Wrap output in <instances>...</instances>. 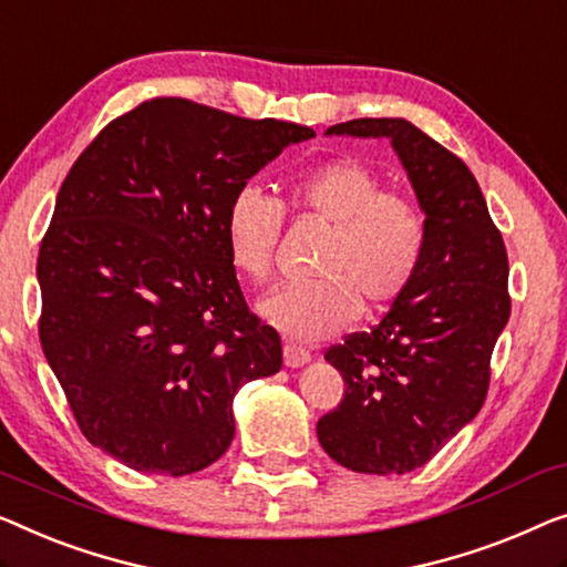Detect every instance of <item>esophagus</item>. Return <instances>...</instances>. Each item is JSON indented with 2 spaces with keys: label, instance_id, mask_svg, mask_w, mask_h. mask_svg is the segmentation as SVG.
<instances>
[{
  "label": "esophagus",
  "instance_id": "obj_1",
  "mask_svg": "<svg viewBox=\"0 0 567 567\" xmlns=\"http://www.w3.org/2000/svg\"><path fill=\"white\" fill-rule=\"evenodd\" d=\"M309 360H311V352L303 348V344H297V342L284 344V363L289 368H299L303 363H309Z\"/></svg>",
  "mask_w": 567,
  "mask_h": 567
}]
</instances>
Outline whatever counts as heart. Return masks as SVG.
<instances>
[{"mask_svg": "<svg viewBox=\"0 0 567 567\" xmlns=\"http://www.w3.org/2000/svg\"><path fill=\"white\" fill-rule=\"evenodd\" d=\"M284 212L330 225L307 284H289L260 303L278 330L299 340L330 338L358 317L396 303L420 274L426 250L422 209L358 158H330L291 178L281 199L243 186L225 212L233 266L252 284L274 276Z\"/></svg>", "mask_w": 567, "mask_h": 567, "instance_id": "1", "label": "heart"}]
</instances>
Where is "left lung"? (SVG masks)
Wrapping results in <instances>:
<instances>
[{
	"instance_id": "1",
	"label": "left lung",
	"mask_w": 567,
	"mask_h": 567,
	"mask_svg": "<svg viewBox=\"0 0 567 567\" xmlns=\"http://www.w3.org/2000/svg\"><path fill=\"white\" fill-rule=\"evenodd\" d=\"M327 133L391 137L426 215V250L409 291L371 332L324 350L344 393L317 422L334 463L409 473L481 412L491 355L512 315L504 237L471 168L401 117H363Z\"/></svg>"
}]
</instances>
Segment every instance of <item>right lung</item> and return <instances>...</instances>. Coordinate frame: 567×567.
<instances>
[{
	"label": "right lung",
	"mask_w": 567,
	"mask_h": 567,
	"mask_svg": "<svg viewBox=\"0 0 567 567\" xmlns=\"http://www.w3.org/2000/svg\"><path fill=\"white\" fill-rule=\"evenodd\" d=\"M315 130L145 100L86 145L38 252V334L84 437L141 473L186 475L225 455L243 383L281 371L252 315L225 212Z\"/></svg>",
	"instance_id": "1"
}]
</instances>
